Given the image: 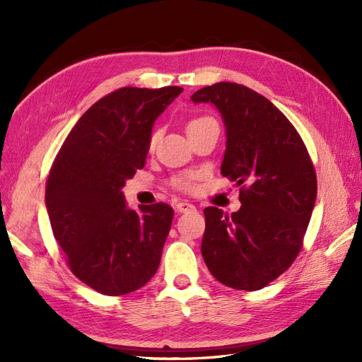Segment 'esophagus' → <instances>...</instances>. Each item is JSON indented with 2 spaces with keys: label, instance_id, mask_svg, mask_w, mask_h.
Here are the masks:
<instances>
[{
  "label": "esophagus",
  "instance_id": "34e87169",
  "mask_svg": "<svg viewBox=\"0 0 362 362\" xmlns=\"http://www.w3.org/2000/svg\"><path fill=\"white\" fill-rule=\"evenodd\" d=\"M196 210V206L189 202H179L175 204V211L177 213H188V211H193Z\"/></svg>",
  "mask_w": 362,
  "mask_h": 362
}]
</instances>
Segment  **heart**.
<instances>
[{"mask_svg": "<svg viewBox=\"0 0 362 362\" xmlns=\"http://www.w3.org/2000/svg\"><path fill=\"white\" fill-rule=\"evenodd\" d=\"M209 122H216V121H214V119L210 118V117H202V118H197V119L191 121L188 129H189V127H194V126H199V124H209ZM157 140H158V132L152 134V136H151V148H153V146H156ZM177 185H179V187L183 188V189H188V188H191V179H189V177H185V179L179 180V183H177Z\"/></svg>", "mask_w": 362, "mask_h": 362, "instance_id": "heart-1", "label": "heart"}]
</instances>
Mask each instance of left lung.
I'll return each mask as SVG.
<instances>
[{"label": "left lung", "instance_id": "obj_1", "mask_svg": "<svg viewBox=\"0 0 362 362\" xmlns=\"http://www.w3.org/2000/svg\"><path fill=\"white\" fill-rule=\"evenodd\" d=\"M191 101L216 107L227 138L221 174L241 187V209L230 216L216 206L204 210V261L228 288L261 289L302 249L317 196L308 151L269 99L240 83L204 87Z\"/></svg>", "mask_w": 362, "mask_h": 362}]
</instances>
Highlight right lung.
I'll return each mask as SVG.
<instances>
[{
	"mask_svg": "<svg viewBox=\"0 0 362 362\" xmlns=\"http://www.w3.org/2000/svg\"><path fill=\"white\" fill-rule=\"evenodd\" d=\"M183 91L124 87L82 115L54 160L45 204L71 272L104 296L140 289L157 272L174 211L129 209L126 182L146 163L153 122Z\"/></svg>",
	"mask_w": 362,
	"mask_h": 362,
	"instance_id": "1",
	"label": "right lung"
}]
</instances>
